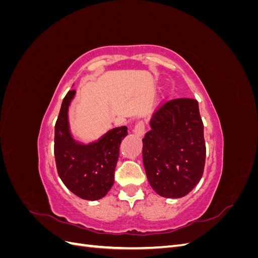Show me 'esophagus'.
I'll return each mask as SVG.
<instances>
[{"instance_id":"esophagus-1","label":"esophagus","mask_w":258,"mask_h":258,"mask_svg":"<svg viewBox=\"0 0 258 258\" xmlns=\"http://www.w3.org/2000/svg\"><path fill=\"white\" fill-rule=\"evenodd\" d=\"M134 134L138 137H143L145 134V126L143 121H139L134 128Z\"/></svg>"}]
</instances>
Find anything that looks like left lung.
Returning <instances> with one entry per match:
<instances>
[{
  "label": "left lung",
  "mask_w": 258,
  "mask_h": 258,
  "mask_svg": "<svg viewBox=\"0 0 258 258\" xmlns=\"http://www.w3.org/2000/svg\"><path fill=\"white\" fill-rule=\"evenodd\" d=\"M143 141L148 183L159 196L182 198L204 174L206 143L197 100L181 98L163 103L153 114Z\"/></svg>",
  "instance_id": "left-lung-1"
}]
</instances>
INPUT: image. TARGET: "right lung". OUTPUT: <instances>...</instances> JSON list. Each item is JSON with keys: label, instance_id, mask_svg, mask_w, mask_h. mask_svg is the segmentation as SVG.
Returning a JSON list of instances; mask_svg holds the SVG:
<instances>
[{"label": "right lung", "instance_id": "add662e5", "mask_svg": "<svg viewBox=\"0 0 258 258\" xmlns=\"http://www.w3.org/2000/svg\"><path fill=\"white\" fill-rule=\"evenodd\" d=\"M75 96L70 90L62 101L54 126V159L58 174L67 188L85 200H99L110 191L126 126L108 130L97 141L84 144L70 131L69 106Z\"/></svg>", "mask_w": 258, "mask_h": 258}]
</instances>
